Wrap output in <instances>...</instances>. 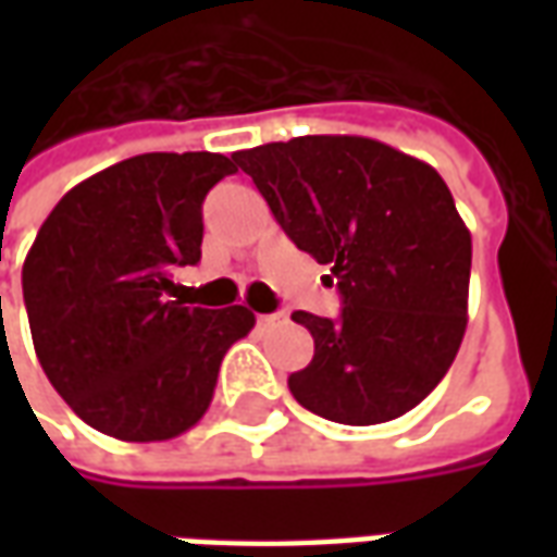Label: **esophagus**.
Returning a JSON list of instances; mask_svg holds the SVG:
<instances>
[{"mask_svg":"<svg viewBox=\"0 0 557 557\" xmlns=\"http://www.w3.org/2000/svg\"><path fill=\"white\" fill-rule=\"evenodd\" d=\"M280 322H283V313H259L256 315V325L262 327V331H268V327H277Z\"/></svg>","mask_w":557,"mask_h":557,"instance_id":"esophagus-1","label":"esophagus"}]
</instances>
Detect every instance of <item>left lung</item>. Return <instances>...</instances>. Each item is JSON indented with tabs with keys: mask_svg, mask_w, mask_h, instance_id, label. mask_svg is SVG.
<instances>
[{
	"mask_svg": "<svg viewBox=\"0 0 557 557\" xmlns=\"http://www.w3.org/2000/svg\"><path fill=\"white\" fill-rule=\"evenodd\" d=\"M232 160L298 250L331 265L343 298L339 319L292 313L315 343L292 397L349 426L414 409L468 322L471 235L442 175L367 137H295Z\"/></svg>",
	"mask_w": 557,
	"mask_h": 557,
	"instance_id": "8db88e82",
	"label": "left lung"
}]
</instances>
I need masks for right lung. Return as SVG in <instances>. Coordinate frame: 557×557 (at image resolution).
Returning a JSON list of instances; mask_svg holds the SVG:
<instances>
[{
  "label": "right lung",
  "mask_w": 557,
  "mask_h": 557,
  "mask_svg": "<svg viewBox=\"0 0 557 557\" xmlns=\"http://www.w3.org/2000/svg\"><path fill=\"white\" fill-rule=\"evenodd\" d=\"M235 163L151 151L71 187L23 262L32 343L50 385L91 430L166 442L214 397L220 361L256 315L184 304L175 268L199 262L202 202Z\"/></svg>",
  "instance_id": "1"
}]
</instances>
